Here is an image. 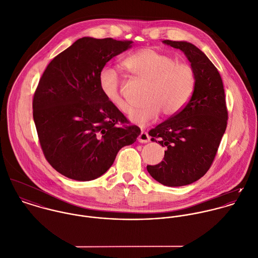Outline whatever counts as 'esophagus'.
Masks as SVG:
<instances>
[{
	"label": "esophagus",
	"instance_id": "obj_1",
	"mask_svg": "<svg viewBox=\"0 0 258 258\" xmlns=\"http://www.w3.org/2000/svg\"><path fill=\"white\" fill-rule=\"evenodd\" d=\"M139 142L140 143H142V144H146V143H149L150 142V140H151V138H150V136H149V134L147 133V132H144V131H142V133L140 134V136H139Z\"/></svg>",
	"mask_w": 258,
	"mask_h": 258
}]
</instances>
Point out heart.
<instances>
[{"instance_id":"b5f03b06","label":"heart","mask_w":258,"mask_h":258,"mask_svg":"<svg viewBox=\"0 0 258 258\" xmlns=\"http://www.w3.org/2000/svg\"><path fill=\"white\" fill-rule=\"evenodd\" d=\"M125 70L148 82L144 93L145 103L133 107L127 118L135 124L146 125L157 118L162 110L164 115L180 111L189 101L195 87L194 69L153 48H145L130 54L122 61ZM100 88L105 99L120 111L127 109L120 88L121 79L115 69L105 67L100 73Z\"/></svg>"}]
</instances>
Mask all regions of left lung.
<instances>
[{"instance_id": "1", "label": "left lung", "mask_w": 258, "mask_h": 258, "mask_svg": "<svg viewBox=\"0 0 258 258\" xmlns=\"http://www.w3.org/2000/svg\"><path fill=\"white\" fill-rule=\"evenodd\" d=\"M185 54L196 74L186 105L151 130L152 141L166 148L163 160L148 165L149 173L166 186L190 184L209 169L227 124L221 77L205 52L185 41H162Z\"/></svg>"}]
</instances>
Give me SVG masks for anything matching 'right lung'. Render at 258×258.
Listing matches in <instances>:
<instances>
[{
    "label": "right lung",
    "instance_id": "1",
    "mask_svg": "<svg viewBox=\"0 0 258 258\" xmlns=\"http://www.w3.org/2000/svg\"><path fill=\"white\" fill-rule=\"evenodd\" d=\"M132 41L84 37L53 57L33 101L43 153L60 174L93 180L107 171L118 151L141 134L102 93L100 73Z\"/></svg>",
    "mask_w": 258,
    "mask_h": 258
}]
</instances>
